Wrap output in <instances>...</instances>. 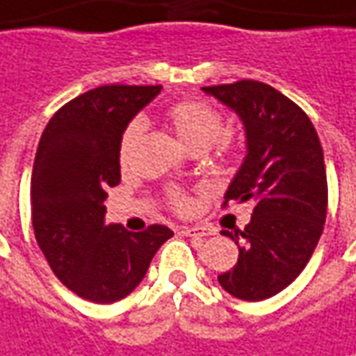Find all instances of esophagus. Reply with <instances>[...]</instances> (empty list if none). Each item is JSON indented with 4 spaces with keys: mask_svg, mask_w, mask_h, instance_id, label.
I'll return each instance as SVG.
<instances>
[{
    "mask_svg": "<svg viewBox=\"0 0 356 356\" xmlns=\"http://www.w3.org/2000/svg\"><path fill=\"white\" fill-rule=\"evenodd\" d=\"M182 234L184 236H190V238H205V236H211L215 232L207 229V227H192V229H184Z\"/></svg>",
    "mask_w": 356,
    "mask_h": 356,
    "instance_id": "34e87169",
    "label": "esophagus"
}]
</instances>
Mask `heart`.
I'll use <instances>...</instances> for the list:
<instances>
[{
    "instance_id": "heart-1",
    "label": "heart",
    "mask_w": 356,
    "mask_h": 356,
    "mask_svg": "<svg viewBox=\"0 0 356 356\" xmlns=\"http://www.w3.org/2000/svg\"><path fill=\"white\" fill-rule=\"evenodd\" d=\"M164 120H166L168 126L172 127L176 137L192 151H203L213 141L217 143L219 151H227L230 147L229 136L220 134L222 118H220L219 110H215L203 100H178V102H174V104L166 108ZM139 137H141V124L139 122L127 124L124 134H122V139H120V159H122V163L129 161V156L134 154L137 143H139ZM166 200L170 203V207L180 215L190 213L193 207L192 197L180 188H170L166 192Z\"/></svg>"
}]
</instances>
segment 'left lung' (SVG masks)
Returning <instances> with one entry per match:
<instances>
[{"instance_id": "obj_1", "label": "left lung", "mask_w": 356, "mask_h": 356, "mask_svg": "<svg viewBox=\"0 0 356 356\" xmlns=\"http://www.w3.org/2000/svg\"><path fill=\"white\" fill-rule=\"evenodd\" d=\"M203 90L232 108L246 127L248 153L222 205L254 203L244 230L220 232L244 246L219 283L242 300H266L300 275L322 236L327 213L322 145L305 110L266 83L242 79Z\"/></svg>"}]
</instances>
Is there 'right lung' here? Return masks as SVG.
Masks as SVG:
<instances>
[{
  "label": "right lung",
  "mask_w": 356,
  "mask_h": 356,
  "mask_svg": "<svg viewBox=\"0 0 356 356\" xmlns=\"http://www.w3.org/2000/svg\"><path fill=\"white\" fill-rule=\"evenodd\" d=\"M161 85H102L50 118L36 149L31 211L36 242L54 275L75 295L110 305L145 277L174 232L151 225L129 232L104 225L108 188L120 184V139Z\"/></svg>",
  "instance_id": "1"
}]
</instances>
